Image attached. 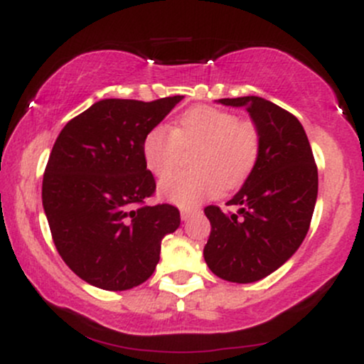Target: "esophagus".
I'll list each match as a JSON object with an SVG mask.
<instances>
[{"label":"esophagus","mask_w":364,"mask_h":364,"mask_svg":"<svg viewBox=\"0 0 364 364\" xmlns=\"http://www.w3.org/2000/svg\"><path fill=\"white\" fill-rule=\"evenodd\" d=\"M193 214H196V208H181V212H179L183 220H188Z\"/></svg>","instance_id":"34e87169"}]
</instances>
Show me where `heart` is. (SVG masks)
Instances as JSON below:
<instances>
[{"label": "heart", "mask_w": 364, "mask_h": 364, "mask_svg": "<svg viewBox=\"0 0 364 364\" xmlns=\"http://www.w3.org/2000/svg\"><path fill=\"white\" fill-rule=\"evenodd\" d=\"M197 149L191 171L168 177L159 186L164 200L178 207H195L219 193L220 186L240 185L253 169L260 150V135L250 119L210 106H196L178 119L173 132L156 127L144 140L149 171L164 178L177 165L181 148Z\"/></svg>", "instance_id": "1"}]
</instances>
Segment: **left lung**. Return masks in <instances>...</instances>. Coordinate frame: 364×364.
I'll list each match as a JSON object with an SVG mask.
<instances>
[{"label":"left lung","instance_id":"left-lung-1","mask_svg":"<svg viewBox=\"0 0 364 364\" xmlns=\"http://www.w3.org/2000/svg\"><path fill=\"white\" fill-rule=\"evenodd\" d=\"M217 102L250 112L260 150L241 190L228 202L237 212L205 207L212 229L203 258L224 281L257 282L301 246L318 195V171L303 124L291 112L257 95Z\"/></svg>","mask_w":364,"mask_h":364}]
</instances>
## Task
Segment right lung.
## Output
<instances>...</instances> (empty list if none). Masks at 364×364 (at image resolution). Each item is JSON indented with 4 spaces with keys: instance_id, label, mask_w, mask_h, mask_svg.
<instances>
[{
    "instance_id": "1",
    "label": "right lung",
    "mask_w": 364,
    "mask_h": 364,
    "mask_svg": "<svg viewBox=\"0 0 364 364\" xmlns=\"http://www.w3.org/2000/svg\"><path fill=\"white\" fill-rule=\"evenodd\" d=\"M181 99H102L54 141L43 179L53 241L66 265L99 289L127 291L147 281L162 237L179 228L176 207L141 205L156 191L144 140Z\"/></svg>"
}]
</instances>
